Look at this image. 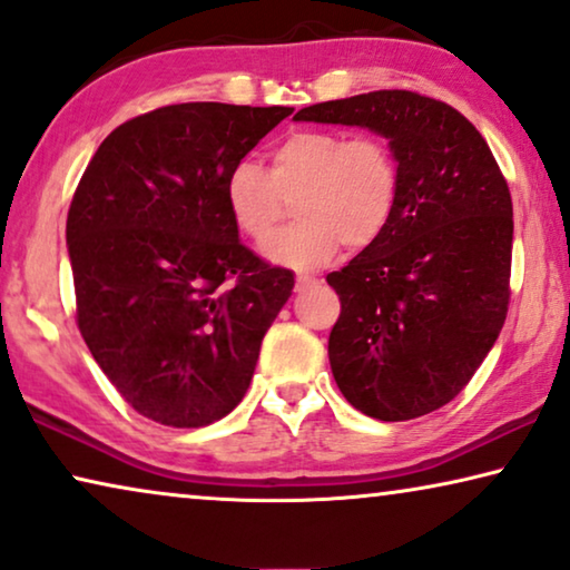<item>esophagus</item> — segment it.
Wrapping results in <instances>:
<instances>
[{"label":"esophagus","instance_id":"1","mask_svg":"<svg viewBox=\"0 0 570 570\" xmlns=\"http://www.w3.org/2000/svg\"><path fill=\"white\" fill-rule=\"evenodd\" d=\"M315 284H320L317 276H307V274L296 276V286H299V288H304V286H315Z\"/></svg>","mask_w":570,"mask_h":570}]
</instances>
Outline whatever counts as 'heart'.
I'll use <instances>...</instances> for the list:
<instances>
[{"label": "heart", "instance_id": "obj_1", "mask_svg": "<svg viewBox=\"0 0 570 570\" xmlns=\"http://www.w3.org/2000/svg\"><path fill=\"white\" fill-rule=\"evenodd\" d=\"M299 224L276 235L263 255L276 266L312 271L341 245L364 250L390 227L400 202V163L382 136L325 128L286 134L271 149V170L239 159L224 178V204L237 232L263 245L294 202Z\"/></svg>", "mask_w": 570, "mask_h": 570}]
</instances>
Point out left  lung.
<instances>
[{
	"instance_id": "left-lung-1",
	"label": "left lung",
	"mask_w": 570,
	"mask_h": 570,
	"mask_svg": "<svg viewBox=\"0 0 570 570\" xmlns=\"http://www.w3.org/2000/svg\"><path fill=\"white\" fill-rule=\"evenodd\" d=\"M294 121L358 126L400 163L390 227L327 274L341 317L327 341L343 397L411 421L460 395L509 309L514 208L488 144L460 110L407 90L302 108Z\"/></svg>"
}]
</instances>
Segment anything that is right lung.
Segmentation results:
<instances>
[{
  "mask_svg": "<svg viewBox=\"0 0 570 570\" xmlns=\"http://www.w3.org/2000/svg\"><path fill=\"white\" fill-rule=\"evenodd\" d=\"M294 108L180 102L108 134L79 180L67 247L79 333L134 411L198 429L235 411L292 296L224 204V178Z\"/></svg>",
  "mask_w": 570,
  "mask_h": 570,
  "instance_id": "add662e5",
  "label": "right lung"
}]
</instances>
